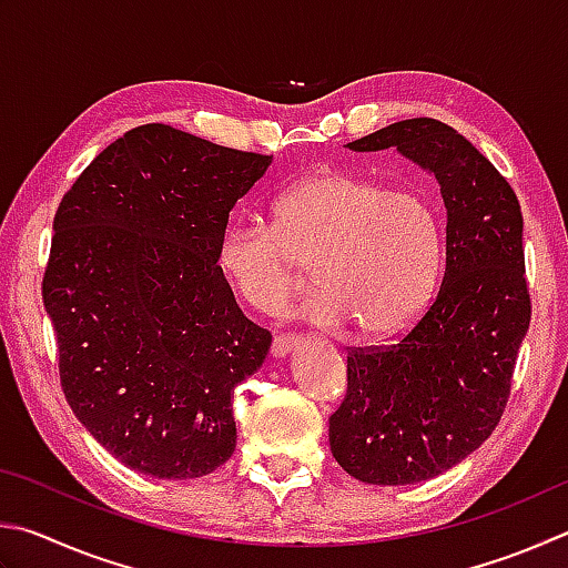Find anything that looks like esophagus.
Returning a JSON list of instances; mask_svg holds the SVG:
<instances>
[{
    "instance_id": "obj_1",
    "label": "esophagus",
    "mask_w": 568,
    "mask_h": 568,
    "mask_svg": "<svg viewBox=\"0 0 568 568\" xmlns=\"http://www.w3.org/2000/svg\"><path fill=\"white\" fill-rule=\"evenodd\" d=\"M297 343H301V337L293 335V333H277L273 337V345H271V355L273 357H285L291 349L297 347Z\"/></svg>"
}]
</instances>
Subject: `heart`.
Returning <instances> with one entry per match:
<instances>
[{
  "mask_svg": "<svg viewBox=\"0 0 568 568\" xmlns=\"http://www.w3.org/2000/svg\"><path fill=\"white\" fill-rule=\"evenodd\" d=\"M445 263L435 205L412 191L345 171L301 179L273 201V225H225L219 265L233 291L273 311L313 267L317 291L297 307L315 325L353 320L365 337H392L425 313Z\"/></svg>",
  "mask_w": 568,
  "mask_h": 568,
  "instance_id": "1",
  "label": "heart"
}]
</instances>
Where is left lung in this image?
<instances>
[{
    "label": "left lung",
    "instance_id": "obj_1",
    "mask_svg": "<svg viewBox=\"0 0 568 568\" xmlns=\"http://www.w3.org/2000/svg\"><path fill=\"white\" fill-rule=\"evenodd\" d=\"M395 146L437 179L447 209L445 275L397 343L347 353L329 449L365 484H415L469 457L499 425L531 297L521 209L507 179L447 123L407 119L347 143Z\"/></svg>",
    "mask_w": 568,
    "mask_h": 568
}]
</instances>
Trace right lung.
Returning <instances> with one entry per match:
<instances>
[{
  "label": "right lung",
  "instance_id": "1",
  "mask_svg": "<svg viewBox=\"0 0 568 568\" xmlns=\"http://www.w3.org/2000/svg\"><path fill=\"white\" fill-rule=\"evenodd\" d=\"M271 161L146 123L101 151L59 203L41 297L61 389L133 471L195 479L233 455V389L273 337L235 303L219 241Z\"/></svg>",
  "mask_w": 568,
  "mask_h": 568
}]
</instances>
